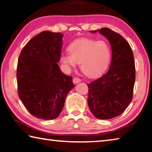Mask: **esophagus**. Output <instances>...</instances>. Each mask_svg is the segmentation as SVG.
<instances>
[{
    "instance_id": "esophagus-1",
    "label": "esophagus",
    "mask_w": 152,
    "mask_h": 152,
    "mask_svg": "<svg viewBox=\"0 0 152 152\" xmlns=\"http://www.w3.org/2000/svg\"><path fill=\"white\" fill-rule=\"evenodd\" d=\"M82 80L81 79L78 78V77H74V78H73V82L74 84H77L78 83V82H80Z\"/></svg>"
}]
</instances>
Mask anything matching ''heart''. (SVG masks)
Wrapping results in <instances>:
<instances>
[{
    "label": "heart",
    "mask_w": 152,
    "mask_h": 152,
    "mask_svg": "<svg viewBox=\"0 0 152 152\" xmlns=\"http://www.w3.org/2000/svg\"><path fill=\"white\" fill-rule=\"evenodd\" d=\"M70 54H62L60 61L70 70L80 64V69L90 78L99 76L107 70L112 58L111 47L106 41L82 38L68 47Z\"/></svg>",
    "instance_id": "obj_1"
}]
</instances>
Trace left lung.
<instances>
[{"mask_svg": "<svg viewBox=\"0 0 152 152\" xmlns=\"http://www.w3.org/2000/svg\"><path fill=\"white\" fill-rule=\"evenodd\" d=\"M98 31L109 40L112 60L106 74L87 84L88 104L94 116L108 120L122 114L132 102L136 68L133 52L125 38L107 28Z\"/></svg>", "mask_w": 152, "mask_h": 152, "instance_id": "obj_1", "label": "left lung"}]
</instances>
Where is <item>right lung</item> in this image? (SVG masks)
<instances>
[{
  "label": "right lung",
  "instance_id": "obj_1",
  "mask_svg": "<svg viewBox=\"0 0 152 152\" xmlns=\"http://www.w3.org/2000/svg\"><path fill=\"white\" fill-rule=\"evenodd\" d=\"M63 35L43 31L32 38L18 58V94L34 117L53 120L59 116L65 98L74 87L72 77L62 73L60 60Z\"/></svg>",
  "mask_w": 152,
  "mask_h": 152
}]
</instances>
